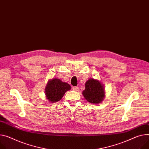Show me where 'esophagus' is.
<instances>
[{
    "label": "esophagus",
    "mask_w": 149,
    "mask_h": 149,
    "mask_svg": "<svg viewBox=\"0 0 149 149\" xmlns=\"http://www.w3.org/2000/svg\"><path fill=\"white\" fill-rule=\"evenodd\" d=\"M73 90L74 91H79V88L77 87H76V86H74V87H73Z\"/></svg>",
    "instance_id": "34e87169"
}]
</instances>
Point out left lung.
I'll return each instance as SVG.
<instances>
[{"mask_svg":"<svg viewBox=\"0 0 149 149\" xmlns=\"http://www.w3.org/2000/svg\"><path fill=\"white\" fill-rule=\"evenodd\" d=\"M86 101L92 104H99L103 101L105 92L103 85L94 79H89L85 83V89L82 92Z\"/></svg>","mask_w":149,"mask_h":149,"instance_id":"8db88e82","label":"left lung"}]
</instances>
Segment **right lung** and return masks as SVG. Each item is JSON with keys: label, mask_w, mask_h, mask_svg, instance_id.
<instances>
[{"label": "right lung", "mask_w": 149, "mask_h": 149, "mask_svg": "<svg viewBox=\"0 0 149 149\" xmlns=\"http://www.w3.org/2000/svg\"><path fill=\"white\" fill-rule=\"evenodd\" d=\"M70 89L71 86L68 84L54 78L48 81L45 89V95L49 102H57L62 98L66 91Z\"/></svg>", "instance_id": "add662e5"}]
</instances>
